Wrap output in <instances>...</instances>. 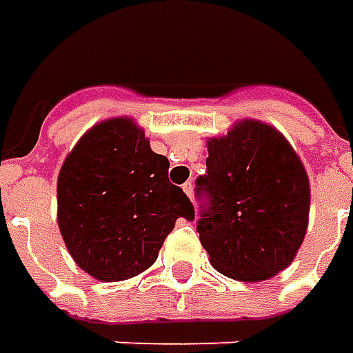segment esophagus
<instances>
[{"label":"esophagus","instance_id":"esophagus-1","mask_svg":"<svg viewBox=\"0 0 353 353\" xmlns=\"http://www.w3.org/2000/svg\"><path fill=\"white\" fill-rule=\"evenodd\" d=\"M183 190H184V194H186L188 198H192V194H194V186H192V183H184Z\"/></svg>","mask_w":353,"mask_h":353}]
</instances>
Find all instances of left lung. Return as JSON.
I'll return each mask as SVG.
<instances>
[{
    "mask_svg": "<svg viewBox=\"0 0 353 353\" xmlns=\"http://www.w3.org/2000/svg\"><path fill=\"white\" fill-rule=\"evenodd\" d=\"M196 184L210 196L196 230L216 271L257 283L292 263L308 228L310 183L281 131L241 119L210 137L206 174Z\"/></svg>",
    "mask_w": 353,
    "mask_h": 353,
    "instance_id": "8db88e82",
    "label": "left lung"
}]
</instances>
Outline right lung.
I'll return each mask as SVG.
<instances>
[{
    "label": "right lung",
    "mask_w": 353,
    "mask_h": 353,
    "mask_svg": "<svg viewBox=\"0 0 353 353\" xmlns=\"http://www.w3.org/2000/svg\"><path fill=\"white\" fill-rule=\"evenodd\" d=\"M59 228L80 269L103 283L149 269L179 218L194 206L169 183V159L153 153L131 117L88 129L66 155L57 183Z\"/></svg>",
    "instance_id": "obj_1"
}]
</instances>
